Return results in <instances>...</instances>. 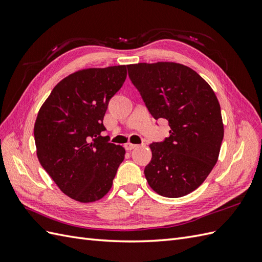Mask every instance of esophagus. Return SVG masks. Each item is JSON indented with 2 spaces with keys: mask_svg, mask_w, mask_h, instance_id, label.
Here are the masks:
<instances>
[{
  "mask_svg": "<svg viewBox=\"0 0 262 262\" xmlns=\"http://www.w3.org/2000/svg\"><path fill=\"white\" fill-rule=\"evenodd\" d=\"M137 145H135V144H132V143H126L125 144V148L127 149V151H132V149L136 148Z\"/></svg>",
  "mask_w": 262,
  "mask_h": 262,
  "instance_id": "esophagus-1",
  "label": "esophagus"
}]
</instances>
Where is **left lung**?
<instances>
[{
  "mask_svg": "<svg viewBox=\"0 0 262 262\" xmlns=\"http://www.w3.org/2000/svg\"><path fill=\"white\" fill-rule=\"evenodd\" d=\"M128 75L155 120L166 119L170 136L152 143L146 180L169 198L197 189L219 159L224 126L213 89L188 66L159 62L127 65Z\"/></svg>",
  "mask_w": 262,
  "mask_h": 262,
  "instance_id": "8db88e82",
  "label": "left lung"
}]
</instances>
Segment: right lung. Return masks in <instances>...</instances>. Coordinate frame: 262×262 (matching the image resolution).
Here are the masks:
<instances>
[{"label":"right lung","mask_w":262,"mask_h":262,"mask_svg":"<svg viewBox=\"0 0 262 262\" xmlns=\"http://www.w3.org/2000/svg\"><path fill=\"white\" fill-rule=\"evenodd\" d=\"M126 76V65L75 72L53 89L38 113L33 135L39 162L77 202L107 194L125 159V148L101 133L109 100Z\"/></svg>","instance_id":"obj_1"}]
</instances>
